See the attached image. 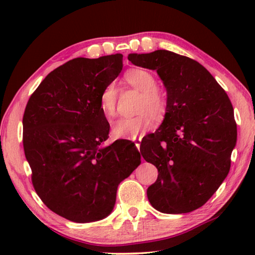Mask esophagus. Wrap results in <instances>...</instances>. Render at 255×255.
Returning a JSON list of instances; mask_svg holds the SVG:
<instances>
[{
    "mask_svg": "<svg viewBox=\"0 0 255 255\" xmlns=\"http://www.w3.org/2000/svg\"><path fill=\"white\" fill-rule=\"evenodd\" d=\"M140 141H141L140 138H139V139H138V140H136V141H135V146L137 147V149H139V148H140Z\"/></svg>",
    "mask_w": 255,
    "mask_h": 255,
    "instance_id": "obj_1",
    "label": "esophagus"
}]
</instances>
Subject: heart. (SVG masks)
<instances>
[{"label": "heart", "instance_id": "obj_1", "mask_svg": "<svg viewBox=\"0 0 255 255\" xmlns=\"http://www.w3.org/2000/svg\"><path fill=\"white\" fill-rule=\"evenodd\" d=\"M125 81L133 89L141 92L138 103L137 112L139 115L132 118H120L112 124L111 133L119 139H136L150 130L153 126V118L155 120L164 119L166 116L169 105L165 94L156 88L157 81L152 73L135 68L126 73ZM118 90L115 83L105 86L99 98V106L106 118L115 117L117 109Z\"/></svg>", "mask_w": 255, "mask_h": 255}]
</instances>
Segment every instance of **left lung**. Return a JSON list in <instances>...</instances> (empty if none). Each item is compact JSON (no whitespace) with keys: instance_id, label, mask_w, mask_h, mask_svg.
I'll list each match as a JSON object with an SVG mask.
<instances>
[{"instance_id":"obj_1","label":"left lung","mask_w":255,"mask_h":255,"mask_svg":"<svg viewBox=\"0 0 255 255\" xmlns=\"http://www.w3.org/2000/svg\"><path fill=\"white\" fill-rule=\"evenodd\" d=\"M128 59L156 71L169 105L161 126L140 150L158 170L156 182L147 189L150 205L164 214L200 208L230 172L237 136L230 99L201 64L185 56L159 49L129 54Z\"/></svg>"}]
</instances>
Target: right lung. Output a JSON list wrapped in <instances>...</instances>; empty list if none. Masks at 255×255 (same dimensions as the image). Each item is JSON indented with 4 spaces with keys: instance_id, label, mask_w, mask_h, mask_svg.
<instances>
[{
    "instance_id": "1",
    "label": "right lung",
    "mask_w": 255,
    "mask_h": 255,
    "mask_svg": "<svg viewBox=\"0 0 255 255\" xmlns=\"http://www.w3.org/2000/svg\"><path fill=\"white\" fill-rule=\"evenodd\" d=\"M123 70V55L74 58L50 72L23 115V148L42 202L75 223L114 210L119 183L140 164L133 144H102L109 123L99 106L105 86Z\"/></svg>"
}]
</instances>
